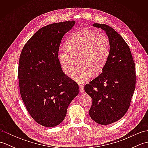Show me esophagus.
<instances>
[{"instance_id": "obj_1", "label": "esophagus", "mask_w": 148, "mask_h": 148, "mask_svg": "<svg viewBox=\"0 0 148 148\" xmlns=\"http://www.w3.org/2000/svg\"><path fill=\"white\" fill-rule=\"evenodd\" d=\"M79 90H80V92L81 93H84V88H83V85H79Z\"/></svg>"}]
</instances>
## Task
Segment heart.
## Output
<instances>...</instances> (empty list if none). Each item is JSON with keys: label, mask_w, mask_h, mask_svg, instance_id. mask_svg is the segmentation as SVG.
I'll return each instance as SVG.
<instances>
[{"label": "heart", "mask_w": 148, "mask_h": 148, "mask_svg": "<svg viewBox=\"0 0 148 148\" xmlns=\"http://www.w3.org/2000/svg\"><path fill=\"white\" fill-rule=\"evenodd\" d=\"M109 40L103 34L87 30L74 33L66 42V48L60 49L58 58L62 70L66 74L73 70L76 58L78 66L71 75L78 83L88 80L94 74L103 70L109 55Z\"/></svg>", "instance_id": "b5f03b06"}]
</instances>
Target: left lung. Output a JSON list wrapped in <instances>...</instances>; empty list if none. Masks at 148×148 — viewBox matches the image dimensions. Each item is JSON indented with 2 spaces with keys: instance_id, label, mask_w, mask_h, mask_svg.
I'll return each instance as SVG.
<instances>
[{
  "instance_id": "1",
  "label": "left lung",
  "mask_w": 148,
  "mask_h": 148,
  "mask_svg": "<svg viewBox=\"0 0 148 148\" xmlns=\"http://www.w3.org/2000/svg\"><path fill=\"white\" fill-rule=\"evenodd\" d=\"M92 25L105 31L110 50L102 72L84 90L92 99L91 118L106 125L121 119L129 108L136 88V67L129 46L116 31L105 24Z\"/></svg>"
}]
</instances>
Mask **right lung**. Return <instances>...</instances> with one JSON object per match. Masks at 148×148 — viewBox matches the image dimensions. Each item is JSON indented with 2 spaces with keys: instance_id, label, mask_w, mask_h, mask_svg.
Masks as SVG:
<instances>
[{
  "instance_id": "add662e5",
  "label": "right lung",
  "mask_w": 148,
  "mask_h": 148,
  "mask_svg": "<svg viewBox=\"0 0 148 148\" xmlns=\"http://www.w3.org/2000/svg\"><path fill=\"white\" fill-rule=\"evenodd\" d=\"M75 23L67 21L42 27L25 45L20 56L21 99L31 117L44 127L60 124L79 92L78 84L64 73L58 58L62 37Z\"/></svg>"
}]
</instances>
